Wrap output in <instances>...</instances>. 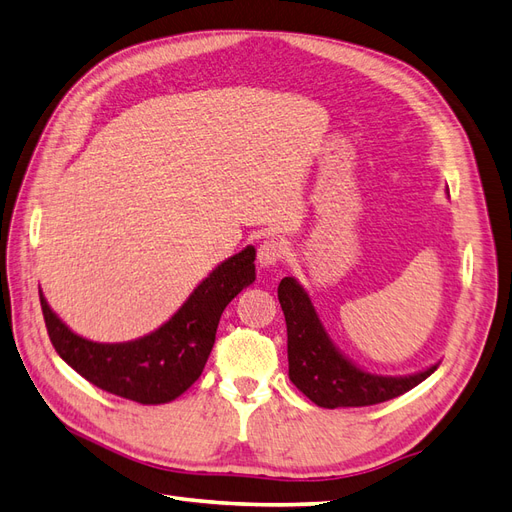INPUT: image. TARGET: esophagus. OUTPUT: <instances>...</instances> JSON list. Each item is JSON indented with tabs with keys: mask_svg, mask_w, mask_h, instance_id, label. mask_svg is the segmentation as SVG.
Returning a JSON list of instances; mask_svg holds the SVG:
<instances>
[{
	"mask_svg": "<svg viewBox=\"0 0 512 512\" xmlns=\"http://www.w3.org/2000/svg\"><path fill=\"white\" fill-rule=\"evenodd\" d=\"M287 255V244L279 238H268L257 248V264L261 268H272L283 261Z\"/></svg>",
	"mask_w": 512,
	"mask_h": 512,
	"instance_id": "1",
	"label": "esophagus"
}]
</instances>
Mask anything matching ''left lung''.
<instances>
[{"mask_svg":"<svg viewBox=\"0 0 512 512\" xmlns=\"http://www.w3.org/2000/svg\"><path fill=\"white\" fill-rule=\"evenodd\" d=\"M279 303L287 324L290 381L324 409L370 406L398 398L437 370V365H432L426 372L402 378L363 372L339 355L307 292L292 277L279 283Z\"/></svg>","mask_w":512,"mask_h":512,"instance_id":"1","label":"left lung"}]
</instances>
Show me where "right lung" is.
<instances>
[{"mask_svg":"<svg viewBox=\"0 0 512 512\" xmlns=\"http://www.w3.org/2000/svg\"><path fill=\"white\" fill-rule=\"evenodd\" d=\"M253 261L255 248L246 246L209 274L164 326L127 344H97L75 335L41 294L49 339L58 355L99 389L140 404L170 402L201 376L222 311L255 281Z\"/></svg>","mask_w":512,"mask_h":512,"instance_id":"obj_1","label":"right lung"}]
</instances>
